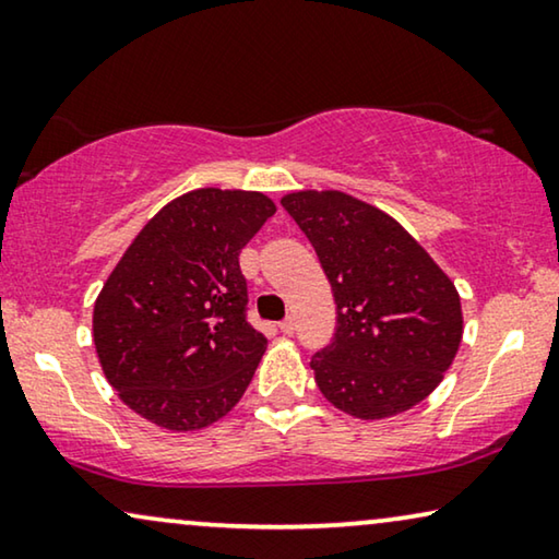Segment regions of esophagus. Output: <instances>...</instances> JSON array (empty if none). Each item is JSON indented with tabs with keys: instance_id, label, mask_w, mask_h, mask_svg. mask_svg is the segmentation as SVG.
<instances>
[{
	"instance_id": "obj_1",
	"label": "esophagus",
	"mask_w": 559,
	"mask_h": 559,
	"mask_svg": "<svg viewBox=\"0 0 559 559\" xmlns=\"http://www.w3.org/2000/svg\"><path fill=\"white\" fill-rule=\"evenodd\" d=\"M280 333L282 335H293L295 333V320L293 318H285L280 322Z\"/></svg>"
}]
</instances>
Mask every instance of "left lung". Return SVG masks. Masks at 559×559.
Here are the masks:
<instances>
[{
    "mask_svg": "<svg viewBox=\"0 0 559 559\" xmlns=\"http://www.w3.org/2000/svg\"><path fill=\"white\" fill-rule=\"evenodd\" d=\"M333 287L337 328L310 368L322 395L373 420L416 406L461 343L456 287L403 226L340 191L282 199Z\"/></svg>",
    "mask_w": 559,
    "mask_h": 559,
    "instance_id": "obj_1",
    "label": "left lung"
}]
</instances>
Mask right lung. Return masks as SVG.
<instances>
[{"label":"right lung","mask_w":559,"mask_h":559,"mask_svg":"<svg viewBox=\"0 0 559 559\" xmlns=\"http://www.w3.org/2000/svg\"><path fill=\"white\" fill-rule=\"evenodd\" d=\"M272 214L257 191L183 193L103 285L93 312L103 373L151 424L197 431L245 395L266 337L249 322L239 252Z\"/></svg>","instance_id":"obj_1"}]
</instances>
